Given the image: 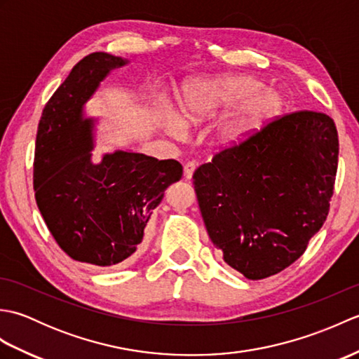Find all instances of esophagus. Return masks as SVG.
<instances>
[{
    "instance_id": "esophagus-1",
    "label": "esophagus",
    "mask_w": 359,
    "mask_h": 359,
    "mask_svg": "<svg viewBox=\"0 0 359 359\" xmlns=\"http://www.w3.org/2000/svg\"><path fill=\"white\" fill-rule=\"evenodd\" d=\"M196 168H197V163H194V162L185 163V166H184V175H185L187 180H191L193 179V174L196 171Z\"/></svg>"
}]
</instances>
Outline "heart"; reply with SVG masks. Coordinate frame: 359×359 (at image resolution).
Listing matches in <instances>:
<instances>
[{
    "instance_id": "heart-1",
    "label": "heart",
    "mask_w": 359,
    "mask_h": 359,
    "mask_svg": "<svg viewBox=\"0 0 359 359\" xmlns=\"http://www.w3.org/2000/svg\"><path fill=\"white\" fill-rule=\"evenodd\" d=\"M265 81L253 75L225 74L187 81L179 95V113L170 111L165 128L170 135L182 137L185 125H201L220 112L238 108L215 129L219 143H236L278 118L285 98L276 89H265Z\"/></svg>"
}]
</instances>
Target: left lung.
Returning <instances> with one entry per match:
<instances>
[{
  "instance_id": "1",
  "label": "left lung",
  "mask_w": 359,
  "mask_h": 359,
  "mask_svg": "<svg viewBox=\"0 0 359 359\" xmlns=\"http://www.w3.org/2000/svg\"><path fill=\"white\" fill-rule=\"evenodd\" d=\"M338 152L333 120L299 111L197 168V202L224 261L259 280L299 259L329 215Z\"/></svg>"
}]
</instances>
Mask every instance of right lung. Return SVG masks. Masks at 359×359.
<instances>
[{
  "mask_svg": "<svg viewBox=\"0 0 359 359\" xmlns=\"http://www.w3.org/2000/svg\"><path fill=\"white\" fill-rule=\"evenodd\" d=\"M128 60L94 52L74 66L38 123L35 201L53 239L74 261L117 266L131 261L152 210L182 179L177 160L118 149L93 160L95 118L85 104Z\"/></svg>",
  "mask_w": 359,
  "mask_h": 359,
  "instance_id": "obj_1",
  "label": "right lung"
}]
</instances>
